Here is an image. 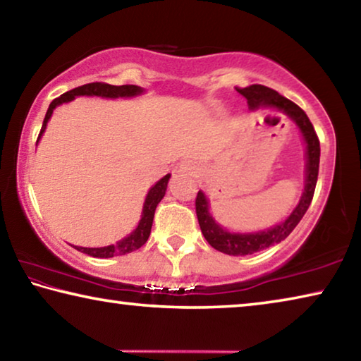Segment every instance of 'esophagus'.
<instances>
[{"label": "esophagus", "mask_w": 361, "mask_h": 361, "mask_svg": "<svg viewBox=\"0 0 361 361\" xmlns=\"http://www.w3.org/2000/svg\"><path fill=\"white\" fill-rule=\"evenodd\" d=\"M178 172L180 173H185V175H194L195 173V169L191 162H181L180 167H178Z\"/></svg>", "instance_id": "obj_1"}]
</instances>
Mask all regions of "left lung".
<instances>
[{
    "instance_id": "left-lung-1",
    "label": "left lung",
    "mask_w": 361,
    "mask_h": 361,
    "mask_svg": "<svg viewBox=\"0 0 361 361\" xmlns=\"http://www.w3.org/2000/svg\"><path fill=\"white\" fill-rule=\"evenodd\" d=\"M237 92L247 99L248 106L252 109H258L259 106L276 108L279 111L296 122V126L301 130L305 142V156H307V166H305V186L301 195V200L296 205V209L290 213V216L274 228L261 232H252V234H234L228 232L219 226L209 212V200L202 191L197 192L195 197V213H197L199 226L204 237L210 245L218 252L231 255V256H245L253 255L261 250L269 248L274 243L285 240L291 234V231L296 228L301 221L304 213L307 212L310 202H312L317 178H319V164H320V142L314 130L312 122L309 121L305 114L296 103L285 99L277 90L269 89L266 85L253 84L248 87H235Z\"/></svg>"
}]
</instances>
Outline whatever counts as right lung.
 <instances>
[{"mask_svg":"<svg viewBox=\"0 0 361 361\" xmlns=\"http://www.w3.org/2000/svg\"><path fill=\"white\" fill-rule=\"evenodd\" d=\"M142 92L143 89L133 84L111 85L106 82H90V84L79 85L76 89H71L68 92L62 94L51 102V105L47 108L46 118L42 121V127H41L38 140L42 135V132L46 130L47 121L51 119L52 111L56 109V106L62 105V103H66V102H71L78 95H97V97H105V99H118V97H133ZM169 180H170V175H166L149 189V192L145 199L142 219H140L137 229L133 231L130 235H127L126 239H122L121 242L116 243V245H108V247H100V248H85V247H76V245H73V248H76L79 252H82L89 256H94V258H113V256L132 253L140 247H143L151 234V226H152V219H154L156 207L159 202H161L164 195H166Z\"/></svg>","mask_w":361,"mask_h":361,"instance_id":"right-lung-1","label":"right lung"}]
</instances>
